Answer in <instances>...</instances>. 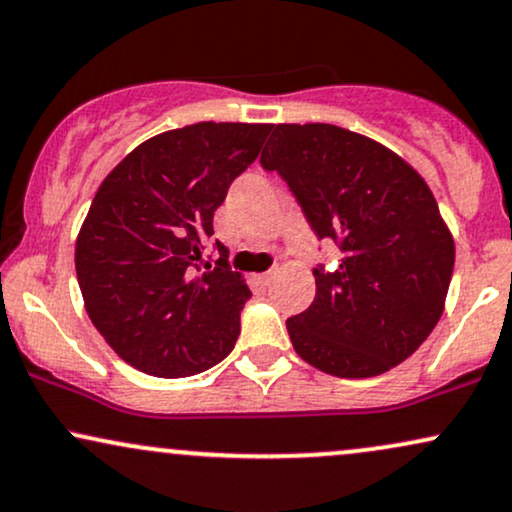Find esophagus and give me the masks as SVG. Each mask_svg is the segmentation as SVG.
<instances>
[{
  "instance_id": "esophagus-1",
  "label": "esophagus",
  "mask_w": 512,
  "mask_h": 512,
  "mask_svg": "<svg viewBox=\"0 0 512 512\" xmlns=\"http://www.w3.org/2000/svg\"><path fill=\"white\" fill-rule=\"evenodd\" d=\"M273 277H275V270H268V273H261V275H258V280H261L263 285H268V282L273 280Z\"/></svg>"
}]
</instances>
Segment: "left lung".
<instances>
[{
	"mask_svg": "<svg viewBox=\"0 0 512 512\" xmlns=\"http://www.w3.org/2000/svg\"><path fill=\"white\" fill-rule=\"evenodd\" d=\"M318 237L342 249L313 268L315 299L287 320L294 351L334 377H375L439 323L456 244L425 178L384 144L330 123H280L261 154Z\"/></svg>",
	"mask_w": 512,
	"mask_h": 512,
	"instance_id": "left-lung-1",
	"label": "left lung"
}]
</instances>
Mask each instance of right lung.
Here are the masks:
<instances>
[{"label": "right lung", "instance_id": "obj_1", "mask_svg": "<svg viewBox=\"0 0 512 512\" xmlns=\"http://www.w3.org/2000/svg\"><path fill=\"white\" fill-rule=\"evenodd\" d=\"M268 123H194L149 137L106 175L75 239L92 325L125 363L189 377L223 361L251 292L218 244L199 268L213 213L256 161Z\"/></svg>", "mask_w": 512, "mask_h": 512}]
</instances>
